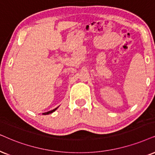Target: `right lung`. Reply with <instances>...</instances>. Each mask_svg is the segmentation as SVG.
Listing matches in <instances>:
<instances>
[{"label": "right lung", "mask_w": 155, "mask_h": 155, "mask_svg": "<svg viewBox=\"0 0 155 155\" xmlns=\"http://www.w3.org/2000/svg\"><path fill=\"white\" fill-rule=\"evenodd\" d=\"M56 109H57V108H56V109H53V110H51V111H48V112H46V113H43V114H49L52 113V112H54V111L55 110H56Z\"/></svg>", "instance_id": "add662e5"}]
</instances>
